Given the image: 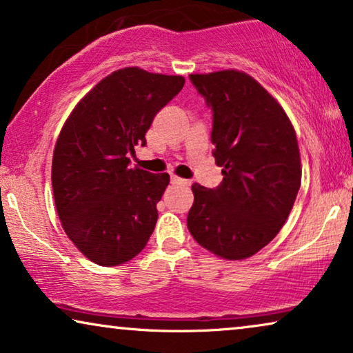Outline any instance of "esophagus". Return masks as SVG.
<instances>
[{
	"label": "esophagus",
	"mask_w": 353,
	"mask_h": 353,
	"mask_svg": "<svg viewBox=\"0 0 353 353\" xmlns=\"http://www.w3.org/2000/svg\"><path fill=\"white\" fill-rule=\"evenodd\" d=\"M172 183H178V185H190V180H185V178H180L176 175H172Z\"/></svg>",
	"instance_id": "esophagus-1"
}]
</instances>
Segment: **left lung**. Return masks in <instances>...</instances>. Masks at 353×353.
<instances>
[{"instance_id": "left-lung-1", "label": "left lung", "mask_w": 353, "mask_h": 353, "mask_svg": "<svg viewBox=\"0 0 353 353\" xmlns=\"http://www.w3.org/2000/svg\"><path fill=\"white\" fill-rule=\"evenodd\" d=\"M190 77L214 112L212 144L223 181L215 190L191 186L188 230L216 257L249 259L279 233L297 197L296 130L281 104L245 72Z\"/></svg>"}]
</instances>
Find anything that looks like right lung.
<instances>
[{
    "label": "right lung",
    "mask_w": 353,
    "mask_h": 353,
    "mask_svg": "<svg viewBox=\"0 0 353 353\" xmlns=\"http://www.w3.org/2000/svg\"><path fill=\"white\" fill-rule=\"evenodd\" d=\"M185 77L123 67L79 101L52 154V194L65 234L101 267L128 262L146 248L168 173L130 167L154 117L180 93Z\"/></svg>",
    "instance_id": "right-lung-1"
}]
</instances>
